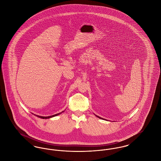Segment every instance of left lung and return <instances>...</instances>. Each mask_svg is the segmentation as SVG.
Returning a JSON list of instances; mask_svg holds the SVG:
<instances>
[{"label":"left lung","mask_w":161,"mask_h":161,"mask_svg":"<svg viewBox=\"0 0 161 161\" xmlns=\"http://www.w3.org/2000/svg\"><path fill=\"white\" fill-rule=\"evenodd\" d=\"M97 116V117H98V118H100V119H101V118H100V117H99V116Z\"/></svg>","instance_id":"obj_1"}]
</instances>
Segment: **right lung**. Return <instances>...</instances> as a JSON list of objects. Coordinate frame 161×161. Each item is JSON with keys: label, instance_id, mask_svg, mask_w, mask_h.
Masks as SVG:
<instances>
[{"label": "right lung", "instance_id": "obj_1", "mask_svg": "<svg viewBox=\"0 0 161 161\" xmlns=\"http://www.w3.org/2000/svg\"><path fill=\"white\" fill-rule=\"evenodd\" d=\"M62 112H63V111ZM61 113H59V114H55V115H52V116H38V115H36L37 116H38L39 118H42V119H47V118H52V117H54V116H57V115H60Z\"/></svg>", "mask_w": 161, "mask_h": 161}]
</instances>
